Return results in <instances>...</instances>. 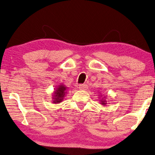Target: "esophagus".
I'll return each instance as SVG.
<instances>
[{
	"instance_id": "34e87169",
	"label": "esophagus",
	"mask_w": 155,
	"mask_h": 155,
	"mask_svg": "<svg viewBox=\"0 0 155 155\" xmlns=\"http://www.w3.org/2000/svg\"><path fill=\"white\" fill-rule=\"evenodd\" d=\"M88 86L87 84H80L79 86V88L80 90H87Z\"/></svg>"
}]
</instances>
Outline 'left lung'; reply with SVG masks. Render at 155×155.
<instances>
[{
  "label": "left lung",
  "instance_id": "8db88e82",
  "mask_svg": "<svg viewBox=\"0 0 155 155\" xmlns=\"http://www.w3.org/2000/svg\"><path fill=\"white\" fill-rule=\"evenodd\" d=\"M99 96H100V97H101V99L100 100L101 104L102 106H106V104H107V101H106V96H104V95L103 96L102 94L100 95H100H99Z\"/></svg>",
  "mask_w": 155,
  "mask_h": 155
}]
</instances>
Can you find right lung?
<instances>
[{
  "mask_svg": "<svg viewBox=\"0 0 155 155\" xmlns=\"http://www.w3.org/2000/svg\"><path fill=\"white\" fill-rule=\"evenodd\" d=\"M68 87L64 84H60L57 86L55 88L52 95V103L53 104H60L64 100L66 95L68 92Z\"/></svg>",
  "mask_w": 155,
  "mask_h": 155,
  "instance_id": "obj_1",
  "label": "right lung"
}]
</instances>
